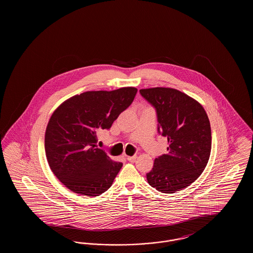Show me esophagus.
Instances as JSON below:
<instances>
[{"label": "esophagus", "instance_id": "1", "mask_svg": "<svg viewBox=\"0 0 253 253\" xmlns=\"http://www.w3.org/2000/svg\"><path fill=\"white\" fill-rule=\"evenodd\" d=\"M136 156H132V157H127L126 158H127V160L128 161H130V162H133L135 159H136Z\"/></svg>", "mask_w": 253, "mask_h": 253}]
</instances>
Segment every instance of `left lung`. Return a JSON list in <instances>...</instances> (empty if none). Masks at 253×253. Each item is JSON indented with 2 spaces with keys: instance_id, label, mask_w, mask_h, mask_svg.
<instances>
[{
  "instance_id": "1",
  "label": "left lung",
  "mask_w": 253,
  "mask_h": 253,
  "mask_svg": "<svg viewBox=\"0 0 253 253\" xmlns=\"http://www.w3.org/2000/svg\"><path fill=\"white\" fill-rule=\"evenodd\" d=\"M141 96L157 111L158 132L168 138V154L155 159L148 183L158 192L187 188L203 172L211 149V130L203 106L172 88L141 89Z\"/></svg>"
}]
</instances>
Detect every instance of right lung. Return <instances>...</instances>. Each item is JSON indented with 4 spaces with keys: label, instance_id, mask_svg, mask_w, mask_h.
<instances>
[{
    "label": "right lung",
    "instance_id": "1",
    "mask_svg": "<svg viewBox=\"0 0 253 253\" xmlns=\"http://www.w3.org/2000/svg\"><path fill=\"white\" fill-rule=\"evenodd\" d=\"M137 89L88 91L62 102L49 120L44 147L49 167L69 190L98 196L112 186L122 167L97 148V132L110 129L128 108Z\"/></svg>",
    "mask_w": 253,
    "mask_h": 253
}]
</instances>
